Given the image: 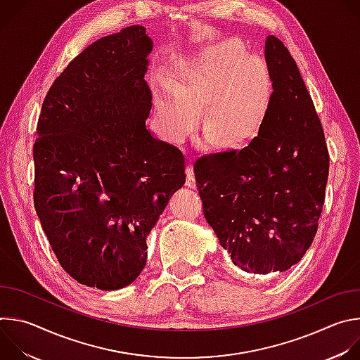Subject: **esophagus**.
<instances>
[{
    "instance_id": "obj_1",
    "label": "esophagus",
    "mask_w": 360,
    "mask_h": 360,
    "mask_svg": "<svg viewBox=\"0 0 360 360\" xmlns=\"http://www.w3.org/2000/svg\"><path fill=\"white\" fill-rule=\"evenodd\" d=\"M186 186L188 188H195L196 182H195V172H193V167L188 165L186 167Z\"/></svg>"
}]
</instances>
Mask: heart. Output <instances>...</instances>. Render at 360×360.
I'll list each match as a JSON object with an SVG mask.
<instances>
[{
  "label": "heart",
  "mask_w": 360,
  "mask_h": 360,
  "mask_svg": "<svg viewBox=\"0 0 360 360\" xmlns=\"http://www.w3.org/2000/svg\"><path fill=\"white\" fill-rule=\"evenodd\" d=\"M274 92L268 64L248 54L238 38L203 46L179 60L168 84L153 88V112L168 141L176 142L200 111L202 131L211 142L231 146L261 128Z\"/></svg>",
  "instance_id": "obj_1"
}]
</instances>
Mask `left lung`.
Returning a JSON list of instances; mask_svg holds the SVG:
<instances>
[{
	"label": "left lung",
	"mask_w": 360,
	"mask_h": 360,
	"mask_svg": "<svg viewBox=\"0 0 360 360\" xmlns=\"http://www.w3.org/2000/svg\"><path fill=\"white\" fill-rule=\"evenodd\" d=\"M274 92L248 146L200 157L195 179L203 215L245 272H285L318 231L329 152L314 101L283 42L265 44Z\"/></svg>",
	"instance_id": "8db88e82"
}]
</instances>
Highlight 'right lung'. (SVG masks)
Returning a JSON list of instances; mask_svg holds the SVG:
<instances>
[{
    "label": "right lung",
    "instance_id": "add662e5",
    "mask_svg": "<svg viewBox=\"0 0 360 360\" xmlns=\"http://www.w3.org/2000/svg\"><path fill=\"white\" fill-rule=\"evenodd\" d=\"M153 42L145 27L102 37L49 88L34 143V202L58 262L115 290L146 264V238L185 184L182 152L146 128Z\"/></svg>",
    "mask_w": 360,
    "mask_h": 360
}]
</instances>
